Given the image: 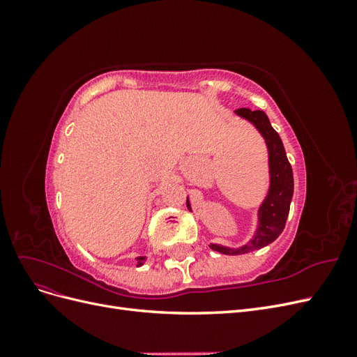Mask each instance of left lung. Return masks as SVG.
Returning a JSON list of instances; mask_svg holds the SVG:
<instances>
[{
	"label": "left lung",
	"mask_w": 357,
	"mask_h": 357,
	"mask_svg": "<svg viewBox=\"0 0 357 357\" xmlns=\"http://www.w3.org/2000/svg\"><path fill=\"white\" fill-rule=\"evenodd\" d=\"M235 113L247 119L248 122H252L265 138L269 155L268 158L271 183H269L268 195L257 213L259 226L253 240L240 248H229L219 244L210 245L214 252H219L222 255H243L273 243L284 229L290 210V201L291 197H294V172H291L290 162L287 160L282 138H280L275 129L269 123L268 116L262 110L252 112L248 109H238ZM186 204L190 210L189 199Z\"/></svg>",
	"instance_id": "8db88e82"
}]
</instances>
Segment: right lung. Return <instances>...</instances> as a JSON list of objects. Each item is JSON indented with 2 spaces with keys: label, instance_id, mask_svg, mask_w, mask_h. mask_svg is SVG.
I'll return each instance as SVG.
<instances>
[{
  "label": "right lung",
  "instance_id": "obj_1",
  "mask_svg": "<svg viewBox=\"0 0 357 357\" xmlns=\"http://www.w3.org/2000/svg\"><path fill=\"white\" fill-rule=\"evenodd\" d=\"M144 261H146V256H139V257H137V265H138V266H142V265L144 264Z\"/></svg>",
  "mask_w": 357,
  "mask_h": 357
}]
</instances>
